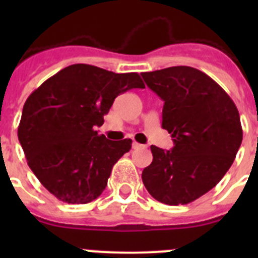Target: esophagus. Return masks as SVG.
I'll list each match as a JSON object with an SVG mask.
<instances>
[{"instance_id":"obj_1","label":"esophagus","mask_w":258,"mask_h":258,"mask_svg":"<svg viewBox=\"0 0 258 258\" xmlns=\"http://www.w3.org/2000/svg\"><path fill=\"white\" fill-rule=\"evenodd\" d=\"M142 147H145L143 145H140L138 142H133V149L137 150V149H142Z\"/></svg>"}]
</instances>
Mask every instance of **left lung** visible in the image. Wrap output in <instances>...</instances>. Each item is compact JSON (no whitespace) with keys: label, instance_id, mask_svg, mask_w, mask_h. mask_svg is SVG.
I'll return each instance as SVG.
<instances>
[{"label":"left lung","instance_id":"left-lung-1","mask_svg":"<svg viewBox=\"0 0 258 258\" xmlns=\"http://www.w3.org/2000/svg\"><path fill=\"white\" fill-rule=\"evenodd\" d=\"M141 75L164 101L161 126L174 142L168 151L151 146L154 159L143 169V184L157 202L188 204L212 190L234 163L243 140L238 108L197 68L177 66Z\"/></svg>","mask_w":258,"mask_h":258}]
</instances>
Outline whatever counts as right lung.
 <instances>
[{"label": "right lung", "instance_id": "obj_1", "mask_svg": "<svg viewBox=\"0 0 258 258\" xmlns=\"http://www.w3.org/2000/svg\"><path fill=\"white\" fill-rule=\"evenodd\" d=\"M134 88H145L136 72L72 64L29 95L18 138L32 172L56 199L86 204L103 192L132 140L109 141L95 126L103 124L115 98Z\"/></svg>", "mask_w": 258, "mask_h": 258}]
</instances>
